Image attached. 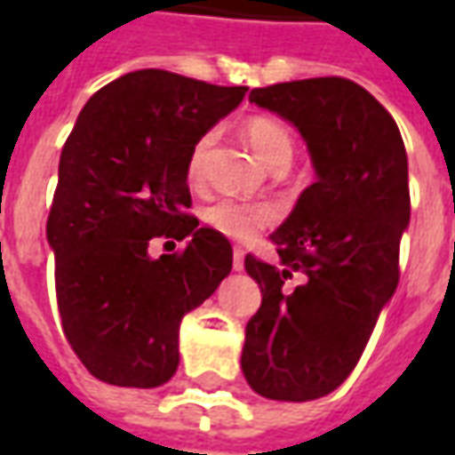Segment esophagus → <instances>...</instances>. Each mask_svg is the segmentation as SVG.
<instances>
[{"label":"esophagus","instance_id":"1","mask_svg":"<svg viewBox=\"0 0 455 455\" xmlns=\"http://www.w3.org/2000/svg\"><path fill=\"white\" fill-rule=\"evenodd\" d=\"M234 270H243V251H234Z\"/></svg>","mask_w":455,"mask_h":455}]
</instances>
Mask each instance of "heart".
<instances>
[{
    "label": "heart",
    "instance_id": "1",
    "mask_svg": "<svg viewBox=\"0 0 455 455\" xmlns=\"http://www.w3.org/2000/svg\"><path fill=\"white\" fill-rule=\"evenodd\" d=\"M246 140L251 148L256 150L258 158L266 163L270 170H285L295 156V139L277 119L270 116H253L243 126ZM214 133H204L195 140V146L188 156V178L189 182H199L204 178V165H207L209 148H212ZM202 219L209 228H214L221 236L246 243L256 236L258 231L267 227L275 212L263 204H246L236 199H217L202 212Z\"/></svg>",
    "mask_w": 455,
    "mask_h": 455
}]
</instances>
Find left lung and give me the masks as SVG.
I'll return each mask as SVG.
<instances>
[{"label": "left lung", "mask_w": 455, "mask_h": 455, "mask_svg": "<svg viewBox=\"0 0 455 455\" xmlns=\"http://www.w3.org/2000/svg\"><path fill=\"white\" fill-rule=\"evenodd\" d=\"M248 100L299 131L316 180L270 236L280 266L246 256L263 299L241 368L260 397L316 400L351 375L397 290L407 150L387 109L346 77L258 87ZM292 275L303 283L290 291Z\"/></svg>", "instance_id": "8db88e82"}]
</instances>
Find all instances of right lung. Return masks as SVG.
Instances as JSON below:
<instances>
[{
    "instance_id": "obj_1",
    "label": "right lung",
    "mask_w": 455,
    "mask_h": 455,
    "mask_svg": "<svg viewBox=\"0 0 455 455\" xmlns=\"http://www.w3.org/2000/svg\"><path fill=\"white\" fill-rule=\"evenodd\" d=\"M246 92L136 70L94 92L75 121L45 236L65 339L97 380L168 382L180 363L182 316L231 273L228 238L188 214V156ZM156 235L188 243L150 259Z\"/></svg>"
}]
</instances>
